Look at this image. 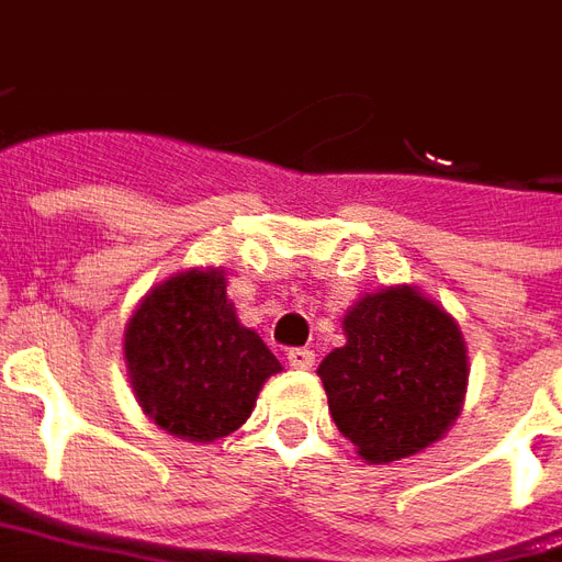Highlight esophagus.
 <instances>
[{
	"label": "esophagus",
	"instance_id": "1",
	"mask_svg": "<svg viewBox=\"0 0 562 562\" xmlns=\"http://www.w3.org/2000/svg\"><path fill=\"white\" fill-rule=\"evenodd\" d=\"M286 362L293 368L308 371V368H314V350H308V347H293V350H286Z\"/></svg>",
	"mask_w": 562,
	"mask_h": 562
}]
</instances>
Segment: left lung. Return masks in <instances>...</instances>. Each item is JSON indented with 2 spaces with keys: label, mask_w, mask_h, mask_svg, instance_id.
Instances as JSON below:
<instances>
[{
  "label": "left lung",
  "mask_w": 562,
  "mask_h": 562,
  "mask_svg": "<svg viewBox=\"0 0 562 562\" xmlns=\"http://www.w3.org/2000/svg\"><path fill=\"white\" fill-rule=\"evenodd\" d=\"M344 335L317 374L356 452L389 464L437 443L461 413L470 374L454 317L413 286H383L344 314Z\"/></svg>",
  "instance_id": "1"
}]
</instances>
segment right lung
Returning a JSON list of instances; mask_svg holds the SVG:
<instances>
[{
    "mask_svg": "<svg viewBox=\"0 0 562 562\" xmlns=\"http://www.w3.org/2000/svg\"><path fill=\"white\" fill-rule=\"evenodd\" d=\"M134 398L158 428L212 443L245 425L281 371L263 338L241 326L224 269H188L151 286L125 326Z\"/></svg>",
    "mask_w": 562,
    "mask_h": 562,
    "instance_id": "add662e5",
    "label": "right lung"
}]
</instances>
